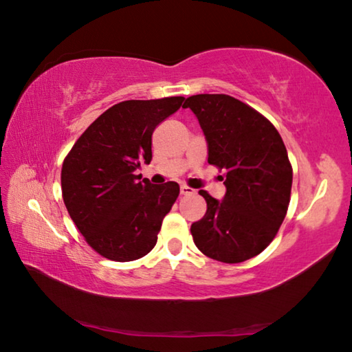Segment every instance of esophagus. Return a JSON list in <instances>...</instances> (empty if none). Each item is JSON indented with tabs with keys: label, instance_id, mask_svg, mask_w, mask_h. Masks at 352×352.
Listing matches in <instances>:
<instances>
[{
	"label": "esophagus",
	"instance_id": "esophagus-1",
	"mask_svg": "<svg viewBox=\"0 0 352 352\" xmlns=\"http://www.w3.org/2000/svg\"><path fill=\"white\" fill-rule=\"evenodd\" d=\"M194 192H196V189L189 188L186 185H182L180 186V194H182V196H191V194H194Z\"/></svg>",
	"mask_w": 352,
	"mask_h": 352
}]
</instances>
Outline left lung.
I'll return each mask as SVG.
<instances>
[{
  "mask_svg": "<svg viewBox=\"0 0 352 352\" xmlns=\"http://www.w3.org/2000/svg\"><path fill=\"white\" fill-rule=\"evenodd\" d=\"M183 108L197 116L208 163L224 170L222 202L199 191L206 213L191 226L197 249L222 263H241L270 246L285 219L293 167L276 126L226 94H199Z\"/></svg>",
  "mask_w": 352,
  "mask_h": 352,
  "instance_id": "1",
  "label": "left lung"
}]
</instances>
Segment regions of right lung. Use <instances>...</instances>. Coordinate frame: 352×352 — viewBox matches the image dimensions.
<instances>
[{"label": "right lung", "instance_id": "1", "mask_svg": "<svg viewBox=\"0 0 352 352\" xmlns=\"http://www.w3.org/2000/svg\"><path fill=\"white\" fill-rule=\"evenodd\" d=\"M183 100H126L111 106L65 156L60 170L65 208L86 243L104 258L133 261L155 248L180 186L139 182L135 170L152 161L153 130Z\"/></svg>", "mask_w": 352, "mask_h": 352}]
</instances>
